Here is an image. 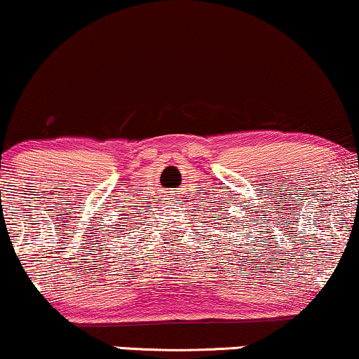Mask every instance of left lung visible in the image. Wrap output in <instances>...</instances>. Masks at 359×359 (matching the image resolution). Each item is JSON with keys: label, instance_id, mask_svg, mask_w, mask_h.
Masks as SVG:
<instances>
[{"label": "left lung", "instance_id": "left-lung-1", "mask_svg": "<svg viewBox=\"0 0 359 359\" xmlns=\"http://www.w3.org/2000/svg\"><path fill=\"white\" fill-rule=\"evenodd\" d=\"M222 216H226V214H222ZM224 219H228V217H224Z\"/></svg>", "mask_w": 359, "mask_h": 359}]
</instances>
